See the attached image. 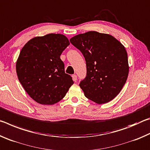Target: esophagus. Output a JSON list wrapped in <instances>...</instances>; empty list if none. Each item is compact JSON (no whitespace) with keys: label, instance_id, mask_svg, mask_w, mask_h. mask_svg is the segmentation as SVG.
<instances>
[{"label":"esophagus","instance_id":"1","mask_svg":"<svg viewBox=\"0 0 150 150\" xmlns=\"http://www.w3.org/2000/svg\"><path fill=\"white\" fill-rule=\"evenodd\" d=\"M72 78H73V80L75 82H76V81H77V75H73Z\"/></svg>","mask_w":150,"mask_h":150}]
</instances>
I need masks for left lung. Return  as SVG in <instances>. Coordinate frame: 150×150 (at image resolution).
<instances>
[{
	"label": "left lung",
	"instance_id": "1",
	"mask_svg": "<svg viewBox=\"0 0 150 150\" xmlns=\"http://www.w3.org/2000/svg\"><path fill=\"white\" fill-rule=\"evenodd\" d=\"M70 42L86 61L87 75L79 84L85 96L98 104L115 98L126 83L129 72L124 45L112 35L95 31L78 34Z\"/></svg>",
	"mask_w": 150,
	"mask_h": 150
}]
</instances>
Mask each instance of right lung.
Segmentation results:
<instances>
[{
  "mask_svg": "<svg viewBox=\"0 0 150 150\" xmlns=\"http://www.w3.org/2000/svg\"><path fill=\"white\" fill-rule=\"evenodd\" d=\"M69 42L60 34L35 37L22 47L16 69L18 80L35 102L52 105L65 96L73 84L65 73L60 55Z\"/></svg>",
  "mask_w": 150,
  "mask_h": 150,
  "instance_id": "add662e5",
  "label": "right lung"
}]
</instances>
